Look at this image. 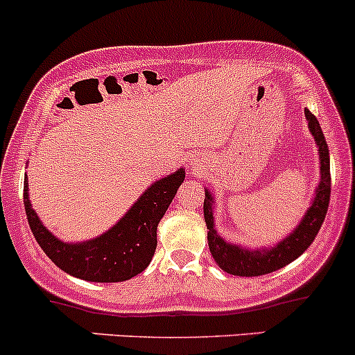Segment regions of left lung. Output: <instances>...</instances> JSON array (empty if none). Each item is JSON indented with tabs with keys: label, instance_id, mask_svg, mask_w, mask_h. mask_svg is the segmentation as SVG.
<instances>
[{
	"label": "left lung",
	"instance_id": "left-lung-1",
	"mask_svg": "<svg viewBox=\"0 0 355 355\" xmlns=\"http://www.w3.org/2000/svg\"><path fill=\"white\" fill-rule=\"evenodd\" d=\"M304 116L309 131H311L314 138V144L318 147V155H320V182H318V188L314 191L311 205L306 210V214L302 215L301 222L295 225L294 231L287 234L284 239H280L275 246L248 250V248L229 243L227 239H224L215 229L214 196L208 189H205L203 214L205 224H207L208 229V248H210V253L215 263L231 275L258 277L280 270L282 266L301 257L311 246L318 231L321 229V224H323L324 215H327L328 210V203H330L331 191L330 152H328L327 140H324L318 119L314 118L309 109H304Z\"/></svg>",
	"mask_w": 355,
	"mask_h": 355
}]
</instances>
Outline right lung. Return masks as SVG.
<instances>
[{"label":"right lung","instance_id":"right-lung-1","mask_svg":"<svg viewBox=\"0 0 355 355\" xmlns=\"http://www.w3.org/2000/svg\"><path fill=\"white\" fill-rule=\"evenodd\" d=\"M182 181L184 169L179 167L176 173L152 182L111 229L82 243L61 241L44 227L28 198L27 174L24 181L25 214L39 246L63 272L89 282H124L150 265L157 248V225Z\"/></svg>","mask_w":355,"mask_h":355}]
</instances>
